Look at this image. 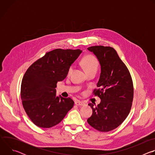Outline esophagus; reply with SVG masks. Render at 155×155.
I'll use <instances>...</instances> for the list:
<instances>
[{
	"label": "esophagus",
	"mask_w": 155,
	"mask_h": 155,
	"mask_svg": "<svg viewBox=\"0 0 155 155\" xmlns=\"http://www.w3.org/2000/svg\"><path fill=\"white\" fill-rule=\"evenodd\" d=\"M75 104L78 105V106H83L85 105V103L82 102V101H77L75 102Z\"/></svg>",
	"instance_id": "obj_1"
}]
</instances>
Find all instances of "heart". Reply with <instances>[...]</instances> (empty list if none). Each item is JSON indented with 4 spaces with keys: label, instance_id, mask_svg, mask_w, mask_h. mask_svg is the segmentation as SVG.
I'll return each mask as SVG.
<instances>
[{
    "label": "heart",
    "instance_id": "heart-1",
    "mask_svg": "<svg viewBox=\"0 0 155 155\" xmlns=\"http://www.w3.org/2000/svg\"><path fill=\"white\" fill-rule=\"evenodd\" d=\"M81 64L85 71L89 72L91 71H97L98 68V60L96 56L92 54H87L84 56L81 60ZM73 69V65H71L68 69V74H70Z\"/></svg>",
    "mask_w": 155,
    "mask_h": 155
}]
</instances>
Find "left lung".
Returning a JSON list of instances; mask_svg holds the SVG:
<instances>
[{"label": "left lung", "mask_w": 155, "mask_h": 155, "mask_svg": "<svg viewBox=\"0 0 155 155\" xmlns=\"http://www.w3.org/2000/svg\"><path fill=\"white\" fill-rule=\"evenodd\" d=\"M99 61L101 72L93 94L101 99L94 107L87 121L101 132H108L118 127L127 118L132 107L134 87L129 71L115 50L110 47L93 46L87 48Z\"/></svg>", "instance_id": "left-lung-1"}]
</instances>
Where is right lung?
Wrapping results in <instances>:
<instances>
[{
	"label": "right lung",
	"mask_w": 155,
	"mask_h": 155,
	"mask_svg": "<svg viewBox=\"0 0 155 155\" xmlns=\"http://www.w3.org/2000/svg\"><path fill=\"white\" fill-rule=\"evenodd\" d=\"M81 52L55 49L34 62L25 74L21 98L26 114L38 127L50 128L59 124L73 107L74 101L56 96L55 88Z\"/></svg>",
	"instance_id": "1"
}]
</instances>
